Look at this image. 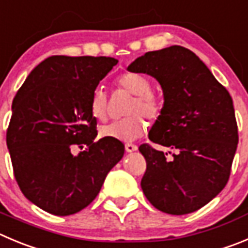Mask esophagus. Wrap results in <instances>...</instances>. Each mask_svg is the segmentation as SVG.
I'll return each mask as SVG.
<instances>
[{"instance_id":"esophagus-1","label":"esophagus","mask_w":248,"mask_h":248,"mask_svg":"<svg viewBox=\"0 0 248 248\" xmlns=\"http://www.w3.org/2000/svg\"><path fill=\"white\" fill-rule=\"evenodd\" d=\"M124 149H126V152L132 153V152H136V150L138 149V147L136 144H132V143H127V144L124 145Z\"/></svg>"}]
</instances>
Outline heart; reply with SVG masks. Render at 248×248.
<instances>
[{
	"label": "heart",
	"mask_w": 248,
	"mask_h": 248,
	"mask_svg": "<svg viewBox=\"0 0 248 248\" xmlns=\"http://www.w3.org/2000/svg\"><path fill=\"white\" fill-rule=\"evenodd\" d=\"M120 87L136 95L132 101L128 112L135 113L126 119L119 120L110 124H106L100 129L103 137L121 142H133L145 135L148 124L142 115L155 119L160 113V100L152 93V83L145 76L140 73H124L117 80ZM90 112L98 121L108 119V96L101 88L94 90L90 99Z\"/></svg>",
	"instance_id": "1"
}]
</instances>
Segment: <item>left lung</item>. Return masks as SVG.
Wrapping results in <instances>:
<instances>
[{
    "instance_id": "left-lung-1",
    "label": "left lung",
    "mask_w": 248,
    "mask_h": 248,
    "mask_svg": "<svg viewBox=\"0 0 248 248\" xmlns=\"http://www.w3.org/2000/svg\"><path fill=\"white\" fill-rule=\"evenodd\" d=\"M155 78L164 105L152 142L175 149L173 158L148 144L143 193L156 209L184 215L204 207L228 184L239 143L232 99L197 55L173 45L150 51L127 67Z\"/></svg>"
}]
</instances>
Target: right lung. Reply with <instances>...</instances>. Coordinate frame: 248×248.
<instances>
[{
  "label": "right lung",
  "instance_id": "add662e5",
  "mask_svg": "<svg viewBox=\"0 0 248 248\" xmlns=\"http://www.w3.org/2000/svg\"><path fill=\"white\" fill-rule=\"evenodd\" d=\"M117 60L51 56L30 72L12 103L7 147L25 198L54 215H71L95 200L124 156L120 140L98 136L90 99ZM86 147L78 155L73 149Z\"/></svg>",
  "mask_w": 248,
  "mask_h": 248
}]
</instances>
